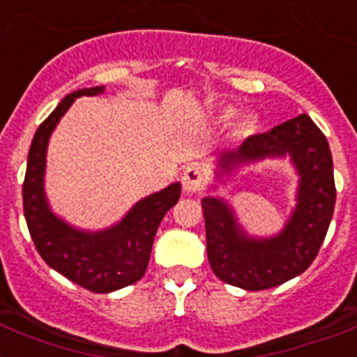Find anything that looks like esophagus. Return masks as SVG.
Returning <instances> with one entry per match:
<instances>
[{"instance_id": "obj_1", "label": "esophagus", "mask_w": 357, "mask_h": 357, "mask_svg": "<svg viewBox=\"0 0 357 357\" xmlns=\"http://www.w3.org/2000/svg\"><path fill=\"white\" fill-rule=\"evenodd\" d=\"M202 183H204V172H202L200 167L196 165H190L183 170L181 174V185H183L185 192H196L200 190Z\"/></svg>"}]
</instances>
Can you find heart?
Listing matches in <instances>:
<instances>
[{
  "label": "heart",
  "mask_w": 357,
  "mask_h": 357,
  "mask_svg": "<svg viewBox=\"0 0 357 357\" xmlns=\"http://www.w3.org/2000/svg\"><path fill=\"white\" fill-rule=\"evenodd\" d=\"M250 126H252V122H250V120H243V122H241V128L243 129H250Z\"/></svg>",
  "instance_id": "obj_1"
}]
</instances>
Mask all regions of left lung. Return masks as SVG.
Instances as JSON below:
<instances>
[{"instance_id":"1","label":"left lung","mask_w":357,"mask_h":357,"mask_svg":"<svg viewBox=\"0 0 357 357\" xmlns=\"http://www.w3.org/2000/svg\"><path fill=\"white\" fill-rule=\"evenodd\" d=\"M289 153L300 174L298 206L278 237L252 238L241 231L234 213L217 198H204L207 259L222 282L261 291L282 285L313 263L326 237L335 206L333 161L328 140L307 114L252 135L218 159L224 170Z\"/></svg>"}]
</instances>
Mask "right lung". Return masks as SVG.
Returning a JSON list of instances; mask_svg holds the SVG:
<instances>
[{"mask_svg": "<svg viewBox=\"0 0 357 357\" xmlns=\"http://www.w3.org/2000/svg\"><path fill=\"white\" fill-rule=\"evenodd\" d=\"M100 92L103 86L72 92L38 126L27 155L22 195L25 222L42 259L70 282L92 293H111L144 276L157 228L168 209L178 204L181 185L172 183L140 200L122 222L98 234L70 228L50 211L42 187L50 135L75 98Z\"/></svg>", "mask_w": 357, "mask_h": 357, "instance_id": "add662e5", "label": "right lung"}]
</instances>
